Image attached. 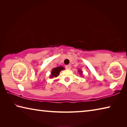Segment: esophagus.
<instances>
[{
  "label": "esophagus",
  "instance_id": "1",
  "mask_svg": "<svg viewBox=\"0 0 127 127\" xmlns=\"http://www.w3.org/2000/svg\"><path fill=\"white\" fill-rule=\"evenodd\" d=\"M65 68L66 69H70V68H71V65H66Z\"/></svg>",
  "mask_w": 127,
  "mask_h": 127
}]
</instances>
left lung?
Here are the masks:
<instances>
[{
  "label": "left lung",
  "instance_id": "left-lung-1",
  "mask_svg": "<svg viewBox=\"0 0 127 127\" xmlns=\"http://www.w3.org/2000/svg\"><path fill=\"white\" fill-rule=\"evenodd\" d=\"M78 72H79V74L80 75H81L82 74V70H78Z\"/></svg>",
  "mask_w": 127,
  "mask_h": 127
}]
</instances>
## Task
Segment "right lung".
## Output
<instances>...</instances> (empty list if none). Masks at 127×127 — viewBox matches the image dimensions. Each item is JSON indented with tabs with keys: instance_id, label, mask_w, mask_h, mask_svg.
<instances>
[{
	"instance_id": "add662e5",
	"label": "right lung",
	"mask_w": 127,
	"mask_h": 127,
	"mask_svg": "<svg viewBox=\"0 0 127 127\" xmlns=\"http://www.w3.org/2000/svg\"><path fill=\"white\" fill-rule=\"evenodd\" d=\"M64 68L62 66H58V67H56L53 68L52 70H51V76H50V78H53V77H57L59 76V73L61 72V70H64Z\"/></svg>"
}]
</instances>
